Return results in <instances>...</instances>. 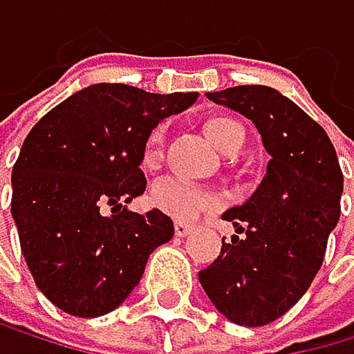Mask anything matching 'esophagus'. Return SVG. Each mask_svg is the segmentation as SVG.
<instances>
[{
  "mask_svg": "<svg viewBox=\"0 0 354 354\" xmlns=\"http://www.w3.org/2000/svg\"><path fill=\"white\" fill-rule=\"evenodd\" d=\"M192 230H195V226H192V223H188V221H175L177 237H188Z\"/></svg>",
  "mask_w": 354,
  "mask_h": 354,
  "instance_id": "obj_1",
  "label": "esophagus"
}]
</instances>
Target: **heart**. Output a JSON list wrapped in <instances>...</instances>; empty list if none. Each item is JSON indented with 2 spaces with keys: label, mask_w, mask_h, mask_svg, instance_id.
Here are the masks:
<instances>
[{
  "label": "heart",
  "mask_w": 354,
  "mask_h": 354,
  "mask_svg": "<svg viewBox=\"0 0 354 354\" xmlns=\"http://www.w3.org/2000/svg\"><path fill=\"white\" fill-rule=\"evenodd\" d=\"M204 133L212 142V146L221 150L223 155H237L243 148V144H246V131H243V126L237 119L226 117V115L206 119ZM162 146H164V126H159L150 133L146 142L148 164H153L159 157ZM150 199H153L155 208H159L162 212H166V215L175 217L179 221L197 217L201 210H206L212 204V197L206 190H201L199 186H192L188 181H181V179H166L162 184H157Z\"/></svg>",
  "instance_id": "b5f03b06"
}]
</instances>
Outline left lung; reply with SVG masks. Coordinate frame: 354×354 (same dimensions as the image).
Listing matches in <instances>:
<instances>
[{"label":"left lung","mask_w":354,"mask_h":354,"mask_svg":"<svg viewBox=\"0 0 354 354\" xmlns=\"http://www.w3.org/2000/svg\"><path fill=\"white\" fill-rule=\"evenodd\" d=\"M254 124L270 162L241 206L223 212L235 235L199 283L212 306L239 326H266L290 310L322 268L339 221L344 175L326 131L270 86L206 95Z\"/></svg>","instance_id":"8db88e82"}]
</instances>
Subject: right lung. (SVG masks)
Here are the masks:
<instances>
[{
	"mask_svg": "<svg viewBox=\"0 0 354 354\" xmlns=\"http://www.w3.org/2000/svg\"><path fill=\"white\" fill-rule=\"evenodd\" d=\"M197 93H146L126 84L82 88L24 139L12 166L10 215L37 288L75 317L122 306L157 246L175 235L162 210L126 204L146 190V142Z\"/></svg>",
	"mask_w": 354,
	"mask_h": 354,
	"instance_id": "1",
	"label": "right lung"
}]
</instances>
